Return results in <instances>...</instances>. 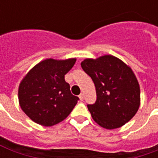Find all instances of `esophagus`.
Returning <instances> with one entry per match:
<instances>
[{"mask_svg": "<svg viewBox=\"0 0 158 158\" xmlns=\"http://www.w3.org/2000/svg\"><path fill=\"white\" fill-rule=\"evenodd\" d=\"M79 100H80V101H83V100H84V94H82V93H81V94H80V95L79 96Z\"/></svg>", "mask_w": 158, "mask_h": 158, "instance_id": "1", "label": "esophagus"}]
</instances>
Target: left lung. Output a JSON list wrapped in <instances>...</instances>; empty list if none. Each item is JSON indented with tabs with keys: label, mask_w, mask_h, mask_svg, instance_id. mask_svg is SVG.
Listing matches in <instances>:
<instances>
[{
	"label": "left lung",
	"mask_w": 158,
	"mask_h": 158,
	"mask_svg": "<svg viewBox=\"0 0 158 158\" xmlns=\"http://www.w3.org/2000/svg\"><path fill=\"white\" fill-rule=\"evenodd\" d=\"M96 86V102L88 105L94 121L106 129H118L135 115L140 105V89L129 65L112 55L81 62Z\"/></svg>",
	"instance_id": "obj_1"
}]
</instances>
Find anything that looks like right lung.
Here are the masks:
<instances>
[{"label": "right lung", "instance_id": "obj_1", "mask_svg": "<svg viewBox=\"0 0 158 158\" xmlns=\"http://www.w3.org/2000/svg\"><path fill=\"white\" fill-rule=\"evenodd\" d=\"M76 58H47L34 66L19 86L21 109L38 124L53 126L63 121L72 112L79 97L73 95L65 74Z\"/></svg>", "mask_w": 158, "mask_h": 158}]
</instances>
